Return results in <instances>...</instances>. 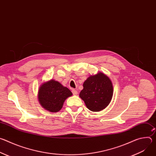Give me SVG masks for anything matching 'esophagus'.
Here are the masks:
<instances>
[{"label":"esophagus","mask_w":156,"mask_h":156,"mask_svg":"<svg viewBox=\"0 0 156 156\" xmlns=\"http://www.w3.org/2000/svg\"><path fill=\"white\" fill-rule=\"evenodd\" d=\"M72 93H73V95H77L78 94V91L76 90H72Z\"/></svg>","instance_id":"esophagus-1"}]
</instances>
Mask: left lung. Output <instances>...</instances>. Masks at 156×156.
<instances>
[{
  "label": "left lung",
  "instance_id": "8db88e82",
  "mask_svg": "<svg viewBox=\"0 0 156 156\" xmlns=\"http://www.w3.org/2000/svg\"><path fill=\"white\" fill-rule=\"evenodd\" d=\"M80 97L87 108L93 112H99L106 108L113 96V85L110 78L99 72L90 75L84 81Z\"/></svg>",
  "mask_w": 156,
  "mask_h": 156
}]
</instances>
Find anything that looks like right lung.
<instances>
[{
	"mask_svg": "<svg viewBox=\"0 0 156 156\" xmlns=\"http://www.w3.org/2000/svg\"><path fill=\"white\" fill-rule=\"evenodd\" d=\"M72 95L67 87L52 79L41 84L37 98L44 109L51 112H57L62 108L65 101Z\"/></svg>",
	"mask_w": 156,
	"mask_h": 156,
	"instance_id": "obj_1",
	"label": "right lung"
}]
</instances>
